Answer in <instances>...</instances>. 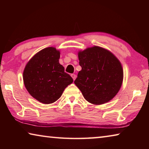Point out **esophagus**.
<instances>
[{
    "label": "esophagus",
    "mask_w": 149,
    "mask_h": 149,
    "mask_svg": "<svg viewBox=\"0 0 149 149\" xmlns=\"http://www.w3.org/2000/svg\"><path fill=\"white\" fill-rule=\"evenodd\" d=\"M71 76H72V77L73 78V79H74V80H75V78H76V77H77L76 75H75V74H72Z\"/></svg>",
    "instance_id": "obj_1"
}]
</instances>
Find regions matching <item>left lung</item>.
Wrapping results in <instances>:
<instances>
[{
  "instance_id": "1",
  "label": "left lung",
  "mask_w": 149,
  "mask_h": 149,
  "mask_svg": "<svg viewBox=\"0 0 149 149\" xmlns=\"http://www.w3.org/2000/svg\"><path fill=\"white\" fill-rule=\"evenodd\" d=\"M81 70L74 84L85 99L93 104L112 100L122 85L123 71L120 60L109 50L94 46L78 52Z\"/></svg>"
}]
</instances>
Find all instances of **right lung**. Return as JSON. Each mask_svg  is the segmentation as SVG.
Segmentation results:
<instances>
[{
	"instance_id": "right-lung-1",
	"label": "right lung",
	"mask_w": 149,
	"mask_h": 149,
	"mask_svg": "<svg viewBox=\"0 0 149 149\" xmlns=\"http://www.w3.org/2000/svg\"><path fill=\"white\" fill-rule=\"evenodd\" d=\"M60 52L47 47L35 54L25 67L24 83L33 97L43 104H51L59 99L73 79L64 72L59 63Z\"/></svg>"
}]
</instances>
